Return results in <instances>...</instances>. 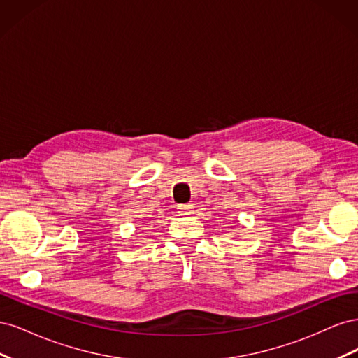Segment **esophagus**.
I'll return each instance as SVG.
<instances>
[{
	"mask_svg": "<svg viewBox=\"0 0 358 358\" xmlns=\"http://www.w3.org/2000/svg\"><path fill=\"white\" fill-rule=\"evenodd\" d=\"M179 215H191L192 213V204H183V206H179Z\"/></svg>",
	"mask_w": 358,
	"mask_h": 358,
	"instance_id": "1",
	"label": "esophagus"
}]
</instances>
